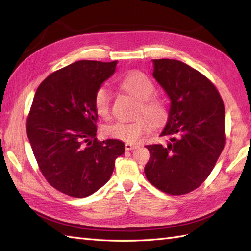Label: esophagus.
<instances>
[{"label":"esophagus","mask_w":251,"mask_h":251,"mask_svg":"<svg viewBox=\"0 0 251 251\" xmlns=\"http://www.w3.org/2000/svg\"><path fill=\"white\" fill-rule=\"evenodd\" d=\"M137 148V146L136 145H131V143H128V142H126L125 143V149L127 151H130V150H134V149H136Z\"/></svg>","instance_id":"obj_1"}]
</instances>
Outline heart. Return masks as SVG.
Here are the masks:
<instances>
[{
  "label": "heart",
  "instance_id": "heart-1",
  "mask_svg": "<svg viewBox=\"0 0 251 251\" xmlns=\"http://www.w3.org/2000/svg\"><path fill=\"white\" fill-rule=\"evenodd\" d=\"M120 86L139 99L137 114H145L139 116L134 121H116L103 127L105 136L126 141L128 143H136L141 139V137L150 129L153 125H158L163 123L168 115V106L166 101L159 96L153 95L155 92V85L147 74L141 71L134 70L125 74L120 79ZM112 96L109 88L105 86L99 87L94 95V108L97 114L102 119H109L111 115Z\"/></svg>",
  "mask_w": 251,
  "mask_h": 251
}]
</instances>
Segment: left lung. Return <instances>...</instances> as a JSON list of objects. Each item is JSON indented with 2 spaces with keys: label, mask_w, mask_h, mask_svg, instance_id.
Wrapping results in <instances>:
<instances>
[{
  "label": "left lung",
  "mask_w": 251,
  "mask_h": 251,
  "mask_svg": "<svg viewBox=\"0 0 251 251\" xmlns=\"http://www.w3.org/2000/svg\"><path fill=\"white\" fill-rule=\"evenodd\" d=\"M153 76L172 103L164 143L149 145L146 177L170 195L197 189L214 169L226 143L225 104L204 74L175 59H154Z\"/></svg>",
  "instance_id": "left-lung-1"
}]
</instances>
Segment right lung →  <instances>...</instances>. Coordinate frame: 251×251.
<instances>
[{
	"mask_svg": "<svg viewBox=\"0 0 251 251\" xmlns=\"http://www.w3.org/2000/svg\"><path fill=\"white\" fill-rule=\"evenodd\" d=\"M117 61L79 60L50 74L37 87L26 119V135L42 175L52 188L86 197L108 182L120 140L96 138L94 95Z\"/></svg>",
	"mask_w": 251,
	"mask_h": 251,
	"instance_id": "obj_1",
	"label": "right lung"
}]
</instances>
